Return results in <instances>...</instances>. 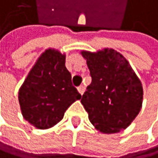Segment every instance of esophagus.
<instances>
[{
  "label": "esophagus",
  "mask_w": 158,
  "mask_h": 158,
  "mask_svg": "<svg viewBox=\"0 0 158 158\" xmlns=\"http://www.w3.org/2000/svg\"><path fill=\"white\" fill-rule=\"evenodd\" d=\"M84 90H85V88H84V86H82V85H81V86H78V87H77V91L80 92L81 95H82V94L84 93Z\"/></svg>",
  "instance_id": "esophagus-1"
}]
</instances>
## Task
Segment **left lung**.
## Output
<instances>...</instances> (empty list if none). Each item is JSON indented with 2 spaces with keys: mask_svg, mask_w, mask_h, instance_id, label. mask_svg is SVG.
I'll use <instances>...</instances> for the list:
<instances>
[{
  "mask_svg": "<svg viewBox=\"0 0 158 158\" xmlns=\"http://www.w3.org/2000/svg\"><path fill=\"white\" fill-rule=\"evenodd\" d=\"M92 81L81 98L88 118L97 130L111 134L127 128L143 103V86L119 52L105 48L81 51Z\"/></svg>",
  "mask_w": 158,
  "mask_h": 158,
  "instance_id": "1",
  "label": "left lung"
}]
</instances>
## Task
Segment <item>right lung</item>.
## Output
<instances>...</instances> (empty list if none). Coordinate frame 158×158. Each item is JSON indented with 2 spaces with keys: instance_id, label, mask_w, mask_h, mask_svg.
Wrapping results in <instances>:
<instances>
[{
  "instance_id": "right-lung-1",
  "label": "right lung",
  "mask_w": 158,
  "mask_h": 158,
  "mask_svg": "<svg viewBox=\"0 0 158 158\" xmlns=\"http://www.w3.org/2000/svg\"><path fill=\"white\" fill-rule=\"evenodd\" d=\"M66 55L48 48L39 57L18 92L23 118L38 129L57 124L81 95L72 84L65 66Z\"/></svg>"
}]
</instances>
